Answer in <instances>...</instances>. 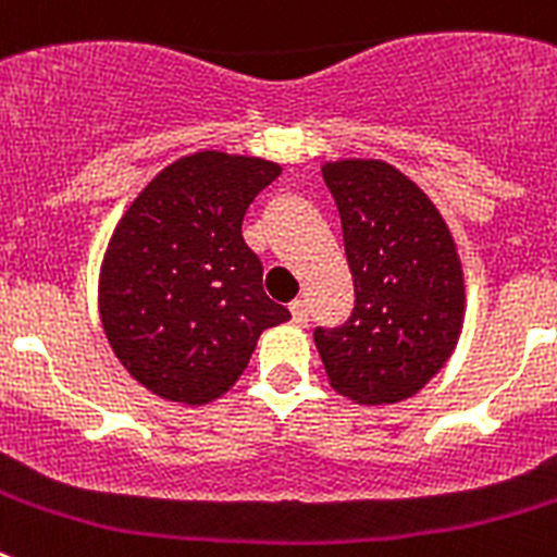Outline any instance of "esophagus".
Returning a JSON list of instances; mask_svg holds the SVG:
<instances>
[{
	"mask_svg": "<svg viewBox=\"0 0 557 557\" xmlns=\"http://www.w3.org/2000/svg\"><path fill=\"white\" fill-rule=\"evenodd\" d=\"M289 312H293V321L298 323V326H307L309 321V307L304 298H295L293 304H289Z\"/></svg>",
	"mask_w": 557,
	"mask_h": 557,
	"instance_id": "34e87169",
	"label": "esophagus"
}]
</instances>
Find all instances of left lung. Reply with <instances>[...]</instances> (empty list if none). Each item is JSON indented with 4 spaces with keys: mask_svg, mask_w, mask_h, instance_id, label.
I'll return each mask as SVG.
<instances>
[{
    "mask_svg": "<svg viewBox=\"0 0 557 557\" xmlns=\"http://www.w3.org/2000/svg\"><path fill=\"white\" fill-rule=\"evenodd\" d=\"M343 220L357 304L314 329L329 385L357 405H398L449 362L466 318L455 236L424 189L382 159L321 166Z\"/></svg>",
    "mask_w": 557,
    "mask_h": 557,
    "instance_id": "8db88e82",
    "label": "left lung"
}]
</instances>
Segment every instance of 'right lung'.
Segmentation results:
<instances>
[{
    "instance_id": "right-lung-1",
    "label": "right lung",
    "mask_w": 557,
    "mask_h": 557,
    "mask_svg": "<svg viewBox=\"0 0 557 557\" xmlns=\"http://www.w3.org/2000/svg\"><path fill=\"white\" fill-rule=\"evenodd\" d=\"M282 175L239 152L181 156L133 198L100 264V323L141 387L209 405L236 385L264 329L289 321L262 289L243 218Z\"/></svg>"
}]
</instances>
